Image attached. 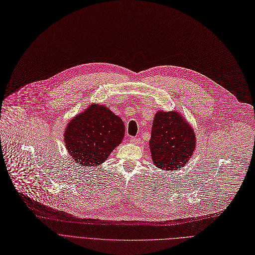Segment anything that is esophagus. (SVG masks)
<instances>
[{"instance_id":"1","label":"esophagus","mask_w":255,"mask_h":255,"mask_svg":"<svg viewBox=\"0 0 255 255\" xmlns=\"http://www.w3.org/2000/svg\"><path fill=\"white\" fill-rule=\"evenodd\" d=\"M129 142H130V143H134V144H138V143L140 142V139L137 138V137H131V138L129 139Z\"/></svg>"}]
</instances>
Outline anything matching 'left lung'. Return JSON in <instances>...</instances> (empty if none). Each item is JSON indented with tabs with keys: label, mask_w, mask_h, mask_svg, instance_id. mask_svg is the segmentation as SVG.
<instances>
[{
	"label": "left lung",
	"mask_w": 255,
	"mask_h": 255,
	"mask_svg": "<svg viewBox=\"0 0 255 255\" xmlns=\"http://www.w3.org/2000/svg\"><path fill=\"white\" fill-rule=\"evenodd\" d=\"M192 126L177 111H157L153 118L149 149L153 164L165 171L179 170L196 148Z\"/></svg>",
	"instance_id": "1"
}]
</instances>
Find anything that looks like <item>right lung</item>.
Wrapping results in <instances>:
<instances>
[{
  "label": "right lung",
  "instance_id": "obj_1",
  "mask_svg": "<svg viewBox=\"0 0 255 255\" xmlns=\"http://www.w3.org/2000/svg\"><path fill=\"white\" fill-rule=\"evenodd\" d=\"M125 132L123 119L106 106L91 104L67 124L64 144L79 166L94 169L108 160Z\"/></svg>",
  "mask_w": 255,
  "mask_h": 255
}]
</instances>
